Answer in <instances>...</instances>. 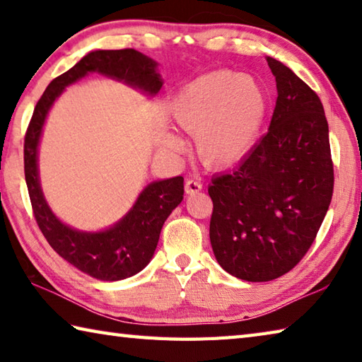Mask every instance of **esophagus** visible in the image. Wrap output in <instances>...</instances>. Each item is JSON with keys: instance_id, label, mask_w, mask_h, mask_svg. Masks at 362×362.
Wrapping results in <instances>:
<instances>
[{"instance_id": "esophagus-1", "label": "esophagus", "mask_w": 362, "mask_h": 362, "mask_svg": "<svg viewBox=\"0 0 362 362\" xmlns=\"http://www.w3.org/2000/svg\"><path fill=\"white\" fill-rule=\"evenodd\" d=\"M202 189V183L197 182L194 179H188L185 182V193L187 194H194V193H199Z\"/></svg>"}]
</instances>
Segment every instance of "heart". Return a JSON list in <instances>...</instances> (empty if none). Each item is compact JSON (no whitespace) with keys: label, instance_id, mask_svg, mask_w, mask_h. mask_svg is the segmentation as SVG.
<instances>
[{"label":"heart","instance_id":"b5f03b06","mask_svg":"<svg viewBox=\"0 0 362 362\" xmlns=\"http://www.w3.org/2000/svg\"><path fill=\"white\" fill-rule=\"evenodd\" d=\"M265 115L267 98L260 84L229 70L194 78L171 105L174 122L194 138L197 155L210 168H226L245 158L256 144ZM163 146L179 153L183 143L168 133Z\"/></svg>","mask_w":362,"mask_h":362}]
</instances>
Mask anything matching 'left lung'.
Masks as SVG:
<instances>
[{
    "instance_id": "1",
    "label": "left lung",
    "mask_w": 362,
    "mask_h": 362,
    "mask_svg": "<svg viewBox=\"0 0 362 362\" xmlns=\"http://www.w3.org/2000/svg\"><path fill=\"white\" fill-rule=\"evenodd\" d=\"M278 98L270 129L230 173L211 177L210 243L223 270L265 282L298 264L327 215L334 171L323 105L267 56Z\"/></svg>"
}]
</instances>
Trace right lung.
Returning a JSON list of instances; mask_svg holds the SVG:
<instances>
[{
    "label": "right lung",
    "mask_w": 362,
    "mask_h": 362,
    "mask_svg": "<svg viewBox=\"0 0 362 362\" xmlns=\"http://www.w3.org/2000/svg\"><path fill=\"white\" fill-rule=\"evenodd\" d=\"M158 64L133 48L95 49L48 84L33 112L25 136V179L39 229L49 246L78 270L98 281H120L139 273L153 257L168 216L183 199V177L148 183L116 224L88 232L70 228L49 209L39 180V144L45 120L64 89L89 74L155 97L163 86Z\"/></svg>",
    "instance_id": "add662e5"
}]
</instances>
